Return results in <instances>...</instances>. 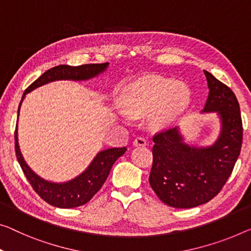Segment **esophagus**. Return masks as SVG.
I'll use <instances>...</instances> for the list:
<instances>
[{"label": "esophagus", "mask_w": 251, "mask_h": 251, "mask_svg": "<svg viewBox=\"0 0 251 251\" xmlns=\"http://www.w3.org/2000/svg\"><path fill=\"white\" fill-rule=\"evenodd\" d=\"M147 144H148L147 140H145V138L142 137V136L136 137L135 140H134V142H133L134 147H145V145H147Z\"/></svg>", "instance_id": "34e87169"}]
</instances>
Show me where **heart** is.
Instances as JSON below:
<instances>
[{
	"label": "heart",
	"instance_id": "heart-1",
	"mask_svg": "<svg viewBox=\"0 0 251 251\" xmlns=\"http://www.w3.org/2000/svg\"><path fill=\"white\" fill-rule=\"evenodd\" d=\"M190 91L175 80L145 77L129 84L121 96V106L130 117L149 116L152 129L162 130L175 125L188 107Z\"/></svg>",
	"mask_w": 251,
	"mask_h": 251
}]
</instances>
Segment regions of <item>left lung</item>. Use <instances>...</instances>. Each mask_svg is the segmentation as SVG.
Instances as JSON below:
<instances>
[{"mask_svg":"<svg viewBox=\"0 0 251 251\" xmlns=\"http://www.w3.org/2000/svg\"><path fill=\"white\" fill-rule=\"evenodd\" d=\"M208 96L201 114H215L220 122L216 140L209 145L186 141L176 126L153 137L150 185L164 204L192 208L219 194L240 154L242 122L234 93L207 71Z\"/></svg>","mask_w":251,"mask_h":251,"instance_id":"8db88e82","label":"left lung"}]
</instances>
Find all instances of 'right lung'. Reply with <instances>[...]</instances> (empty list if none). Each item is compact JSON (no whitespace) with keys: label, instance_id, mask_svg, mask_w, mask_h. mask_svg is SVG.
Listing matches in <instances>:
<instances>
[{"label":"right lung","instance_id":"add662e5","mask_svg":"<svg viewBox=\"0 0 251 251\" xmlns=\"http://www.w3.org/2000/svg\"><path fill=\"white\" fill-rule=\"evenodd\" d=\"M109 63L103 64H87L81 66H69L59 65L53 69L48 70L43 75H40L31 85L25 89L22 96L20 104L18 109V121L19 114L22 101H24L27 93L33 91V90L42 87L47 83L55 81H88L91 78L98 76L99 74L103 73L108 69ZM126 148H113L106 149L98 152L89 166L82 171L76 177L71 180L63 182H55L46 180L37 175L31 168L28 166L25 160L22 155L20 145H19L18 137V124L16 130V153L17 159L22 168L25 176L35 189V192L43 198L48 204L53 205L59 208H74L91 200V198L99 192L103 182L106 181L108 175L110 173L111 167L114 166L119 156H122L126 152Z\"/></svg>","mask_w":251,"mask_h":251}]
</instances>
